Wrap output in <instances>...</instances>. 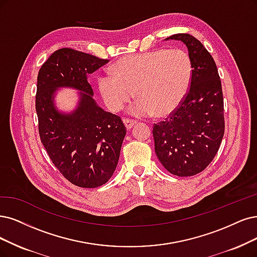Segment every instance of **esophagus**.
<instances>
[{
	"mask_svg": "<svg viewBox=\"0 0 257 257\" xmlns=\"http://www.w3.org/2000/svg\"><path fill=\"white\" fill-rule=\"evenodd\" d=\"M123 123H125L127 130H130L132 127L136 125L137 121L136 120H132V119H129V118H125V119H123Z\"/></svg>",
	"mask_w": 257,
	"mask_h": 257,
	"instance_id": "1",
	"label": "esophagus"
}]
</instances>
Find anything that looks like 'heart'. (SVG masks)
Wrapping results in <instances>:
<instances>
[{
  "mask_svg": "<svg viewBox=\"0 0 257 257\" xmlns=\"http://www.w3.org/2000/svg\"><path fill=\"white\" fill-rule=\"evenodd\" d=\"M113 72L99 76L98 88L106 106L118 111L136 96L130 107L135 116H166L185 97L193 78V62L182 50L157 49L122 57Z\"/></svg>",
  "mask_w": 257,
  "mask_h": 257,
  "instance_id": "1",
  "label": "heart"
}]
</instances>
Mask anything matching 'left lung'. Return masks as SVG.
Masks as SVG:
<instances>
[{"instance_id":"8db88e82","label":"left lung","mask_w":257,"mask_h":257,"mask_svg":"<svg viewBox=\"0 0 257 257\" xmlns=\"http://www.w3.org/2000/svg\"><path fill=\"white\" fill-rule=\"evenodd\" d=\"M182 41L193 62L191 87L181 103L164 120L154 125L155 150L170 174L195 176L215 158L224 135L223 94L212 55L189 34L166 40Z\"/></svg>"}]
</instances>
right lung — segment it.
Returning <instances> with one entry per match:
<instances>
[{
  "label": "right lung",
  "mask_w": 257,
  "mask_h": 257,
  "mask_svg": "<svg viewBox=\"0 0 257 257\" xmlns=\"http://www.w3.org/2000/svg\"><path fill=\"white\" fill-rule=\"evenodd\" d=\"M108 62L64 47L54 52L38 73L36 111L41 143L56 168L79 187L109 181L126 136L121 118L97 106L88 82L89 74ZM61 86L82 91L78 109L70 114L54 108L53 94Z\"/></svg>",
  "instance_id": "1"
}]
</instances>
